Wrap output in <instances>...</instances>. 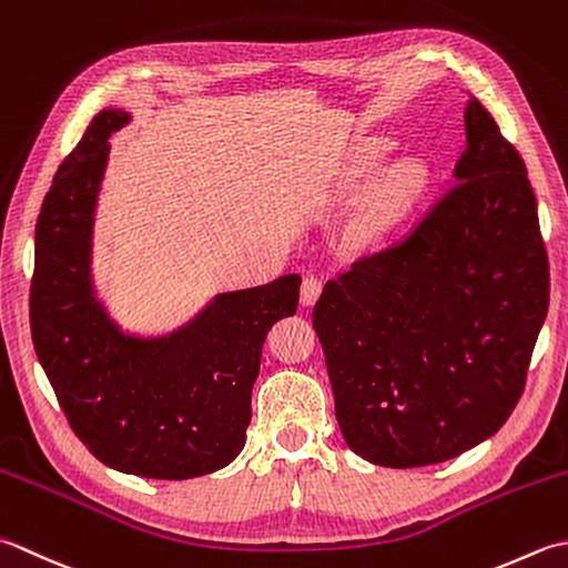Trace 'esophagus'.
Segmentation results:
<instances>
[{
	"instance_id": "1",
	"label": "esophagus",
	"mask_w": 568,
	"mask_h": 568,
	"mask_svg": "<svg viewBox=\"0 0 568 568\" xmlns=\"http://www.w3.org/2000/svg\"><path fill=\"white\" fill-rule=\"evenodd\" d=\"M321 288H323V284H321L318 276H314V274L304 276V282H301V304L314 306L318 294H321Z\"/></svg>"
}]
</instances>
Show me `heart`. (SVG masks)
Returning <instances> with one entry per match:
<instances>
[{
  "mask_svg": "<svg viewBox=\"0 0 568 568\" xmlns=\"http://www.w3.org/2000/svg\"><path fill=\"white\" fill-rule=\"evenodd\" d=\"M382 152H385V146L382 144H373L367 149L363 156V173H369L377 166ZM419 181H422V166L416 164V161H399L397 166H392L382 173L365 201V215H363L365 227L373 230V233L385 230L392 220L404 211V205L409 203L414 191L419 189Z\"/></svg>",
  "mask_w": 568,
  "mask_h": 568,
  "instance_id": "b5f03b06",
  "label": "heart"
}]
</instances>
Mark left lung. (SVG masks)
Returning a JSON list of instances; mask_svg holds the SVG:
<instances>
[{
	"instance_id": "8db88e82",
	"label": "left lung",
	"mask_w": 568,
	"mask_h": 568,
	"mask_svg": "<svg viewBox=\"0 0 568 568\" xmlns=\"http://www.w3.org/2000/svg\"><path fill=\"white\" fill-rule=\"evenodd\" d=\"M456 183L395 245L326 282L314 328L357 456L419 468L507 422L549 308L537 199L517 149L470 95Z\"/></svg>"
}]
</instances>
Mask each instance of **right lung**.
Instances as JSON below:
<instances>
[{
    "label": "right lung",
    "instance_id": "obj_1",
    "mask_svg": "<svg viewBox=\"0 0 568 568\" xmlns=\"http://www.w3.org/2000/svg\"><path fill=\"white\" fill-rule=\"evenodd\" d=\"M130 112L102 110L58 166L37 223L31 338L75 436L130 476L186 480L245 446L267 331L298 306V274L217 294L161 338L120 331L92 288V223L110 134Z\"/></svg>",
    "mask_w": 568,
    "mask_h": 568
}]
</instances>
